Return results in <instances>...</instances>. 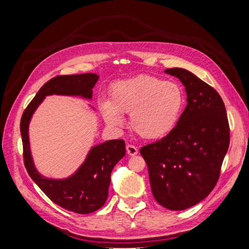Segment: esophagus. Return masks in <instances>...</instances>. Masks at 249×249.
Segmentation results:
<instances>
[{
  "mask_svg": "<svg viewBox=\"0 0 249 249\" xmlns=\"http://www.w3.org/2000/svg\"><path fill=\"white\" fill-rule=\"evenodd\" d=\"M126 153L129 156H136L138 154V148L132 144L126 145Z\"/></svg>",
  "mask_w": 249,
  "mask_h": 249,
  "instance_id": "esophagus-1",
  "label": "esophagus"
}]
</instances>
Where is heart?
<instances>
[{
	"label": "heart",
	"mask_w": 249,
	"mask_h": 249,
	"mask_svg": "<svg viewBox=\"0 0 249 249\" xmlns=\"http://www.w3.org/2000/svg\"><path fill=\"white\" fill-rule=\"evenodd\" d=\"M184 107L183 90L177 83L152 76H138L113 86L111 97L101 102V111L112 127L124 124L122 114H130V126L140 137L158 140L177 126Z\"/></svg>",
	"instance_id": "heart-1"
}]
</instances>
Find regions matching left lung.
<instances>
[{"label": "left lung", "instance_id": "obj_1", "mask_svg": "<svg viewBox=\"0 0 249 249\" xmlns=\"http://www.w3.org/2000/svg\"><path fill=\"white\" fill-rule=\"evenodd\" d=\"M185 86L187 106L169 135L140 149L156 200L182 211L213 190L230 145L224 103L214 88L185 69H167Z\"/></svg>", "mask_w": 249, "mask_h": 249}]
</instances>
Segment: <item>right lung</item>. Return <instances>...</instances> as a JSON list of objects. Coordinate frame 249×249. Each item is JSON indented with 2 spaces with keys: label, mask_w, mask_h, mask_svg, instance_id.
Listing matches in <instances>:
<instances>
[{
  "label": "right lung",
  "mask_w": 249,
  "mask_h": 249,
  "mask_svg": "<svg viewBox=\"0 0 249 249\" xmlns=\"http://www.w3.org/2000/svg\"><path fill=\"white\" fill-rule=\"evenodd\" d=\"M100 77L96 73L58 76L47 82L28 105L20 119V134L24 146V161L29 176L47 196L71 212L89 214L104 206L108 197L111 172L125 155L122 139L108 140L89 149L85 160L72 175L63 178L42 176L37 170L30 148L29 124L36 109L49 95L80 96L91 101L92 88ZM90 108L93 107L89 106Z\"/></svg>",
  "instance_id": "add662e5"
}]
</instances>
